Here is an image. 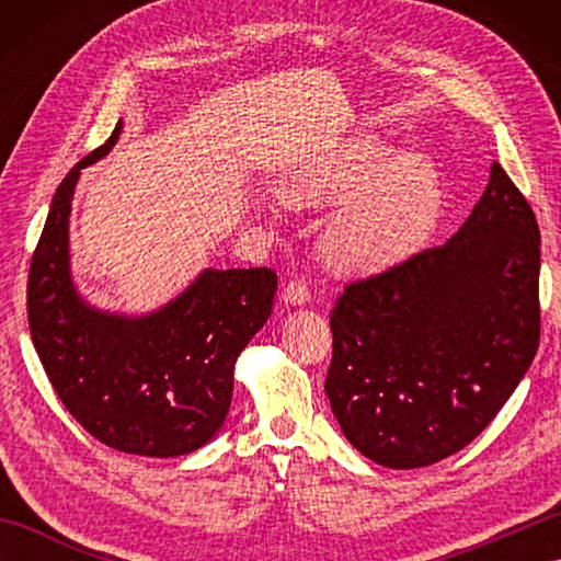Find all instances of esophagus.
<instances>
[{"label":"esophagus","mask_w":561,"mask_h":561,"mask_svg":"<svg viewBox=\"0 0 561 561\" xmlns=\"http://www.w3.org/2000/svg\"><path fill=\"white\" fill-rule=\"evenodd\" d=\"M282 296H284V301L294 304V306L306 304L308 301V282L299 279V277L289 279L287 287H284V291H282Z\"/></svg>","instance_id":"34e87169"}]
</instances>
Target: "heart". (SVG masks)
Masks as SVG:
<instances>
[{"label": "heart", "instance_id": "b5f03b06", "mask_svg": "<svg viewBox=\"0 0 561 561\" xmlns=\"http://www.w3.org/2000/svg\"><path fill=\"white\" fill-rule=\"evenodd\" d=\"M282 197L301 209L352 202L328 226L323 255L337 270H378L414 253L434 231L440 178L424 153L352 137L291 175Z\"/></svg>", "mask_w": 561, "mask_h": 561}]
</instances>
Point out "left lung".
<instances>
[{
    "instance_id": "1",
    "label": "left lung",
    "mask_w": 561,
    "mask_h": 561,
    "mask_svg": "<svg viewBox=\"0 0 561 561\" xmlns=\"http://www.w3.org/2000/svg\"><path fill=\"white\" fill-rule=\"evenodd\" d=\"M330 330L325 392L366 458L424 468L480 436L540 344V229L502 163L444 245L350 282Z\"/></svg>"
}]
</instances>
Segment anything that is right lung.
Here are the masks:
<instances>
[{
	"instance_id": "add662e5",
	"label": "right lung",
	"mask_w": 561,
	"mask_h": 561,
	"mask_svg": "<svg viewBox=\"0 0 561 561\" xmlns=\"http://www.w3.org/2000/svg\"><path fill=\"white\" fill-rule=\"evenodd\" d=\"M83 157L59 183L28 270L33 347L67 412L123 453L185 456L219 432L229 414L233 364L272 313L277 274L270 267L207 270L145 318L93 311L69 277V211Z\"/></svg>"
}]
</instances>
